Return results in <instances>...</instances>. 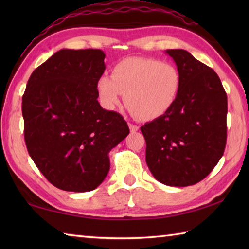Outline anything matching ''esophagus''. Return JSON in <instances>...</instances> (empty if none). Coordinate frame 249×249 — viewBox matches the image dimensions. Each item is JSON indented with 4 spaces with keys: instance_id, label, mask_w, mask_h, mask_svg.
I'll return each instance as SVG.
<instances>
[{
    "instance_id": "1",
    "label": "esophagus",
    "mask_w": 249,
    "mask_h": 249,
    "mask_svg": "<svg viewBox=\"0 0 249 249\" xmlns=\"http://www.w3.org/2000/svg\"><path fill=\"white\" fill-rule=\"evenodd\" d=\"M128 126H129V129H130V132H132V133L137 132V130L140 129V126L134 125V124H132V123H129V124H128Z\"/></svg>"
}]
</instances>
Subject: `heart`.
I'll return each mask as SVG.
<instances>
[{"label": "heart", "instance_id": "obj_1", "mask_svg": "<svg viewBox=\"0 0 249 249\" xmlns=\"http://www.w3.org/2000/svg\"><path fill=\"white\" fill-rule=\"evenodd\" d=\"M181 73L175 65L154 58L129 57L114 66L112 77L103 74L96 81L101 104L115 108L125 94L135 115L154 121L167 114L178 100Z\"/></svg>", "mask_w": 249, "mask_h": 249}]
</instances>
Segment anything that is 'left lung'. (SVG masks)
Segmentation results:
<instances>
[{
  "label": "left lung",
  "mask_w": 249,
  "mask_h": 249,
  "mask_svg": "<svg viewBox=\"0 0 249 249\" xmlns=\"http://www.w3.org/2000/svg\"><path fill=\"white\" fill-rule=\"evenodd\" d=\"M181 73L174 107L141 130L146 163L155 179L188 187L204 179L220 161L226 145L227 96L215 71L183 49H168Z\"/></svg>",
  "instance_id": "obj_1"
}]
</instances>
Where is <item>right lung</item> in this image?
<instances>
[{"label": "right lung", "instance_id": "add662e5", "mask_svg": "<svg viewBox=\"0 0 249 249\" xmlns=\"http://www.w3.org/2000/svg\"><path fill=\"white\" fill-rule=\"evenodd\" d=\"M100 49H61L33 71L23 95L28 154L50 183L92 191L109 170L108 153L129 134L123 116L101 107Z\"/></svg>", "mask_w": 249, "mask_h": 249}]
</instances>
